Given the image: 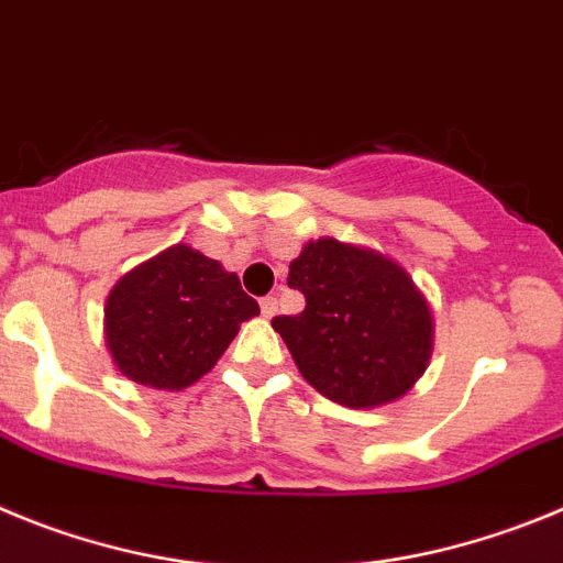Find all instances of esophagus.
<instances>
[{"label":"esophagus","instance_id":"esophagus-1","mask_svg":"<svg viewBox=\"0 0 563 563\" xmlns=\"http://www.w3.org/2000/svg\"><path fill=\"white\" fill-rule=\"evenodd\" d=\"M261 313L266 319L275 317V313H277V300H275V297H263V300H261Z\"/></svg>","mask_w":563,"mask_h":563}]
</instances>
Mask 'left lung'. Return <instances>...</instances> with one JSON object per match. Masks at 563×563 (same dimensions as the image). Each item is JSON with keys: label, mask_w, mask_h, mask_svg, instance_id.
<instances>
[{"label": "left lung", "mask_w": 563, "mask_h": 563, "mask_svg": "<svg viewBox=\"0 0 563 563\" xmlns=\"http://www.w3.org/2000/svg\"><path fill=\"white\" fill-rule=\"evenodd\" d=\"M297 317H275L294 364L317 393L351 409L401 398L432 356V311L393 257L319 238L288 266Z\"/></svg>", "instance_id": "obj_1"}]
</instances>
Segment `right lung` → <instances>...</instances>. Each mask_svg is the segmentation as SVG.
<instances>
[{
  "label": "right lung",
  "mask_w": 563,
  "mask_h": 563,
  "mask_svg": "<svg viewBox=\"0 0 563 563\" xmlns=\"http://www.w3.org/2000/svg\"><path fill=\"white\" fill-rule=\"evenodd\" d=\"M261 308L219 261L176 244L120 277L106 300V347L125 378L185 389L210 373Z\"/></svg>",
  "instance_id": "1"
}]
</instances>
